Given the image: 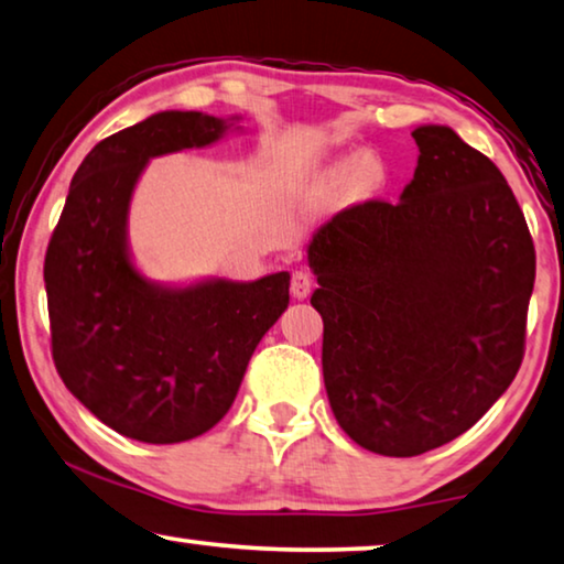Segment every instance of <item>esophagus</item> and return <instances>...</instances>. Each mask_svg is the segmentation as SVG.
<instances>
[{
    "mask_svg": "<svg viewBox=\"0 0 564 564\" xmlns=\"http://www.w3.org/2000/svg\"><path fill=\"white\" fill-rule=\"evenodd\" d=\"M290 290L295 300H307L310 292H313V276H310L305 269H297V272H292Z\"/></svg>",
    "mask_w": 564,
    "mask_h": 564,
    "instance_id": "esophagus-1",
    "label": "esophagus"
}]
</instances>
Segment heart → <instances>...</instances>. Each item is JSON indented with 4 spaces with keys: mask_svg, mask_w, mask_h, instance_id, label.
I'll return each mask as SVG.
<instances>
[{
    "mask_svg": "<svg viewBox=\"0 0 564 564\" xmlns=\"http://www.w3.org/2000/svg\"><path fill=\"white\" fill-rule=\"evenodd\" d=\"M325 175H328L333 183L348 181L350 191L369 193V191H373V187L381 183L383 170L379 165V160L358 158V154H354V158H343V160L333 162V165L328 167V173H325Z\"/></svg>",
    "mask_w": 564,
    "mask_h": 564,
    "instance_id": "obj_1",
    "label": "heart"
}]
</instances>
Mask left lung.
Listing matches in <instances>:
<instances>
[{"label":"left lung","mask_w":564,"mask_h":564,"mask_svg":"<svg viewBox=\"0 0 564 564\" xmlns=\"http://www.w3.org/2000/svg\"><path fill=\"white\" fill-rule=\"evenodd\" d=\"M412 137L399 200L340 210L307 243L330 410L389 458L451 443L509 389L536 269L501 170L445 124Z\"/></svg>","instance_id":"left-lung-1"}]
</instances>
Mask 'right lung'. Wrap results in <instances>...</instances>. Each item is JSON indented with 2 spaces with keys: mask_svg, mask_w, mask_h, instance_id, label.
<instances>
[{
  "mask_svg": "<svg viewBox=\"0 0 564 564\" xmlns=\"http://www.w3.org/2000/svg\"><path fill=\"white\" fill-rule=\"evenodd\" d=\"M239 121L173 109L106 137L73 175L47 247L55 369L94 417L140 443H183L221 422L259 340L290 305L288 272L154 282L129 247L147 162L221 142Z\"/></svg>",
  "mask_w": 564,
  "mask_h": 564,
  "instance_id": "right-lung-1",
  "label": "right lung"
}]
</instances>
